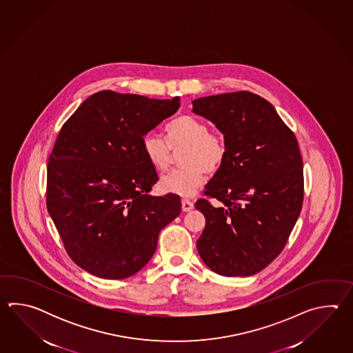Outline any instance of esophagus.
Here are the masks:
<instances>
[{
	"mask_svg": "<svg viewBox=\"0 0 353 353\" xmlns=\"http://www.w3.org/2000/svg\"><path fill=\"white\" fill-rule=\"evenodd\" d=\"M193 208H194V204H193V202H190L189 199H183L181 201V210H183V212H190Z\"/></svg>",
	"mask_w": 353,
	"mask_h": 353,
	"instance_id": "34e87169",
	"label": "esophagus"
}]
</instances>
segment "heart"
<instances>
[{
  "label": "heart",
  "instance_id": "obj_1",
  "mask_svg": "<svg viewBox=\"0 0 353 353\" xmlns=\"http://www.w3.org/2000/svg\"><path fill=\"white\" fill-rule=\"evenodd\" d=\"M165 142L157 134L143 137L141 146L146 160L154 169L165 170L172 150L180 152V166L164 175L160 187L166 193L190 196L202 187L207 173H217L225 164L227 145L223 136L210 132L204 121L193 116H180L165 126Z\"/></svg>",
  "mask_w": 353,
  "mask_h": 353
}]
</instances>
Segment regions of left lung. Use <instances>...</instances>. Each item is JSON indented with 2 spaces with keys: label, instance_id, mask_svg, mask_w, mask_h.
I'll return each instance as SVG.
<instances>
[{
  "label": "left lung",
  "instance_id": "obj_1",
  "mask_svg": "<svg viewBox=\"0 0 353 353\" xmlns=\"http://www.w3.org/2000/svg\"><path fill=\"white\" fill-rule=\"evenodd\" d=\"M193 112L225 136V164L195 208L205 217L196 241L203 263L223 276H251L285 248L304 198L303 160L293 131L270 102L241 90L194 99Z\"/></svg>",
  "mask_w": 353,
  "mask_h": 353
}]
</instances>
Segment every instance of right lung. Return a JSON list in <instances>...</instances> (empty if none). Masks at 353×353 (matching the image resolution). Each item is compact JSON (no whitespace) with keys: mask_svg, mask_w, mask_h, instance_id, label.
I'll return each mask as SVG.
<instances>
[{"mask_svg":"<svg viewBox=\"0 0 353 353\" xmlns=\"http://www.w3.org/2000/svg\"><path fill=\"white\" fill-rule=\"evenodd\" d=\"M179 102L101 90L63 125L48 163L46 207L83 270L110 280L134 275L179 216V195L149 194L159 178L141 146Z\"/></svg>","mask_w":353,"mask_h":353,"instance_id":"obj_1","label":"right lung"}]
</instances>
